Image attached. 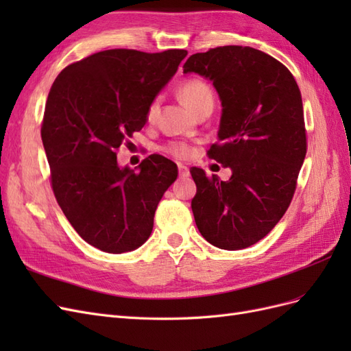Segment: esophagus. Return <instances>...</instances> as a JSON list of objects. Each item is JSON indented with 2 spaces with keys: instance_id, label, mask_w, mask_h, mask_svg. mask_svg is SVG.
Returning a JSON list of instances; mask_svg holds the SVG:
<instances>
[{
  "instance_id": "obj_1",
  "label": "esophagus",
  "mask_w": 351,
  "mask_h": 351,
  "mask_svg": "<svg viewBox=\"0 0 351 351\" xmlns=\"http://www.w3.org/2000/svg\"><path fill=\"white\" fill-rule=\"evenodd\" d=\"M177 168H178V176L180 177H189V168L186 167V165H183V164H178L177 165Z\"/></svg>"
}]
</instances>
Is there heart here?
<instances>
[{
	"label": "heart",
	"instance_id": "heart-1",
	"mask_svg": "<svg viewBox=\"0 0 351 351\" xmlns=\"http://www.w3.org/2000/svg\"><path fill=\"white\" fill-rule=\"evenodd\" d=\"M180 97L184 101L187 107L192 110L195 114L200 110L206 107V105H214V93L209 84L205 80L200 79H190L184 82L182 86H180ZM158 105L159 101L155 98L149 105H147L146 110V119L147 121H152L158 112ZM165 151L176 158L184 159L192 155L193 149L192 146L184 143V142H171L165 146Z\"/></svg>",
	"mask_w": 351,
	"mask_h": 351
}]
</instances>
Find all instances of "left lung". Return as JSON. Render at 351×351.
<instances>
[{
    "mask_svg": "<svg viewBox=\"0 0 351 351\" xmlns=\"http://www.w3.org/2000/svg\"><path fill=\"white\" fill-rule=\"evenodd\" d=\"M192 71L212 82L222 105L208 156L232 171L221 182L190 168L196 226L219 249H246L278 224L294 196L307 149L300 89L278 60L250 47L197 52L183 66Z\"/></svg>",
    "mask_w": 351,
    "mask_h": 351,
    "instance_id": "obj_1",
    "label": "left lung"
}]
</instances>
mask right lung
I'll use <instances>...</instances> for the list:
<instances>
[{"instance_id":"right-lung-1","label":"right lung","mask_w":351,"mask_h":351,"mask_svg":"<svg viewBox=\"0 0 351 351\" xmlns=\"http://www.w3.org/2000/svg\"><path fill=\"white\" fill-rule=\"evenodd\" d=\"M186 49H107L73 62L52 83L40 136L51 187L77 234L108 253L149 239L154 215L177 165L152 154L139 171L117 164V151L146 124V110L171 79Z\"/></svg>"}]
</instances>
